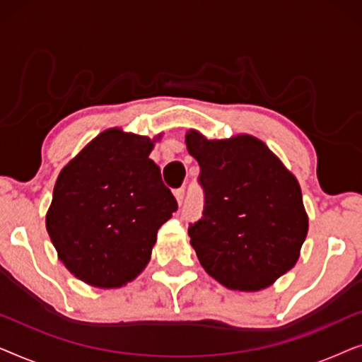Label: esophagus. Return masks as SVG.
Wrapping results in <instances>:
<instances>
[{"label": "esophagus", "instance_id": "34e87169", "mask_svg": "<svg viewBox=\"0 0 362 362\" xmlns=\"http://www.w3.org/2000/svg\"><path fill=\"white\" fill-rule=\"evenodd\" d=\"M175 197H176V201H177V204H182V201H185V187H181V189H176V192H175Z\"/></svg>", "mask_w": 362, "mask_h": 362}]
</instances>
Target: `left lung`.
Returning a JSON list of instances; mask_svg holds the SVG:
<instances>
[{
  "instance_id": "1",
  "label": "left lung",
  "mask_w": 362,
  "mask_h": 362,
  "mask_svg": "<svg viewBox=\"0 0 362 362\" xmlns=\"http://www.w3.org/2000/svg\"><path fill=\"white\" fill-rule=\"evenodd\" d=\"M199 163L204 212L189 226L201 265L229 290L260 291L293 269L308 234V214L293 173L259 138L207 140L186 133Z\"/></svg>"
}]
</instances>
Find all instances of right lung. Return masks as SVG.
I'll return each mask as SVG.
<instances>
[{"label":"right lung","instance_id":"obj_1","mask_svg":"<svg viewBox=\"0 0 362 362\" xmlns=\"http://www.w3.org/2000/svg\"><path fill=\"white\" fill-rule=\"evenodd\" d=\"M148 136L108 128L59 173L46 229L59 260L97 288H120L151 259L177 202L163 185Z\"/></svg>","mask_w":362,"mask_h":362}]
</instances>
